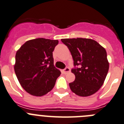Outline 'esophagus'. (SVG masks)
Returning <instances> with one entry per match:
<instances>
[{"instance_id": "esophagus-1", "label": "esophagus", "mask_w": 124, "mask_h": 124, "mask_svg": "<svg viewBox=\"0 0 124 124\" xmlns=\"http://www.w3.org/2000/svg\"><path fill=\"white\" fill-rule=\"evenodd\" d=\"M63 73H65V74L68 73L70 72V69L68 67L66 68V69H65L64 70H63Z\"/></svg>"}]
</instances>
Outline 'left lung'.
<instances>
[{"label": "left lung", "instance_id": "1", "mask_svg": "<svg viewBox=\"0 0 124 124\" xmlns=\"http://www.w3.org/2000/svg\"><path fill=\"white\" fill-rule=\"evenodd\" d=\"M61 41L70 50L74 65H81L71 70L75 79L69 83L71 91L80 97L97 92L103 84L109 70L105 48L90 39H65Z\"/></svg>", "mask_w": 124, "mask_h": 124}]
</instances>
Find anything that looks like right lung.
<instances>
[{"instance_id":"obj_1","label":"right lung","mask_w":124,"mask_h":124,"mask_svg":"<svg viewBox=\"0 0 124 124\" xmlns=\"http://www.w3.org/2000/svg\"><path fill=\"white\" fill-rule=\"evenodd\" d=\"M58 43L57 40L39 38L28 40L17 51L15 73L22 87L32 95L41 97L50 92L61 75L53 57Z\"/></svg>"}]
</instances>
